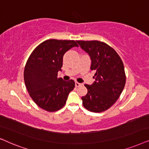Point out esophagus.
Instances as JSON below:
<instances>
[{
	"label": "esophagus",
	"mask_w": 149,
	"mask_h": 149,
	"mask_svg": "<svg viewBox=\"0 0 149 149\" xmlns=\"http://www.w3.org/2000/svg\"><path fill=\"white\" fill-rule=\"evenodd\" d=\"M75 85H76V87H79V86H82L83 84H82V83H79L78 82H76V83H75Z\"/></svg>",
	"instance_id": "obj_1"
}]
</instances>
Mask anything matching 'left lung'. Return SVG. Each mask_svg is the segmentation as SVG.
<instances>
[{"label": "left lung", "mask_w": 149, "mask_h": 149, "mask_svg": "<svg viewBox=\"0 0 149 149\" xmlns=\"http://www.w3.org/2000/svg\"><path fill=\"white\" fill-rule=\"evenodd\" d=\"M90 56L91 70L95 71L92 84H85L88 93L82 97L86 110L102 112L118 100L125 85L124 65L112 47L100 41H76Z\"/></svg>", "instance_id": "obj_1"}]
</instances>
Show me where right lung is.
Listing matches in <instances>:
<instances>
[{
    "label": "right lung",
    "mask_w": 149,
    "mask_h": 149,
    "mask_svg": "<svg viewBox=\"0 0 149 149\" xmlns=\"http://www.w3.org/2000/svg\"><path fill=\"white\" fill-rule=\"evenodd\" d=\"M78 46L73 40L48 39L39 44L29 56L24 79L30 96L41 108L54 112L65 106L75 82L58 78V72L62 71L64 54Z\"/></svg>",
    "instance_id": "obj_1"
}]
</instances>
